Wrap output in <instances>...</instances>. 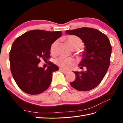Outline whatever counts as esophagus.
<instances>
[{"label": "esophagus", "mask_w": 123, "mask_h": 123, "mask_svg": "<svg viewBox=\"0 0 123 123\" xmlns=\"http://www.w3.org/2000/svg\"><path fill=\"white\" fill-rule=\"evenodd\" d=\"M60 71H61L62 72H63V73H64V74H68V73H69V72L66 71V70H64L63 69H62V68H60Z\"/></svg>", "instance_id": "34e87169"}]
</instances>
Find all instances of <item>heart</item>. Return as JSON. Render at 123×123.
Returning <instances> with one entry per match:
<instances>
[{
	"label": "heart",
	"instance_id": "obj_1",
	"mask_svg": "<svg viewBox=\"0 0 123 123\" xmlns=\"http://www.w3.org/2000/svg\"><path fill=\"white\" fill-rule=\"evenodd\" d=\"M64 39L71 45L73 48L75 49V50L80 49L84 45L82 39L75 35H69L66 36L64 37ZM58 43L59 42L57 40H56L51 44L50 48V51L51 55H54L57 53ZM55 62L62 69H69L75 63V60L74 58L71 57L60 56L55 60Z\"/></svg>",
	"mask_w": 123,
	"mask_h": 123
}]
</instances>
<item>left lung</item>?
<instances>
[{"instance_id": "obj_1", "label": "left lung", "mask_w": 123, "mask_h": 123, "mask_svg": "<svg viewBox=\"0 0 123 123\" xmlns=\"http://www.w3.org/2000/svg\"><path fill=\"white\" fill-rule=\"evenodd\" d=\"M82 39L85 47L79 67H86L85 72H74L76 79L70 83L72 87L80 91H88L98 86L106 74L110 64L112 47L108 37L95 29L81 28L66 30Z\"/></svg>"}]
</instances>
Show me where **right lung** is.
<instances>
[{"mask_svg": "<svg viewBox=\"0 0 123 123\" xmlns=\"http://www.w3.org/2000/svg\"><path fill=\"white\" fill-rule=\"evenodd\" d=\"M62 31L33 30L14 41L10 51V69L19 88L29 94H38L48 88L53 72L59 67L49 62L45 69L39 67L41 59L47 61L52 43L61 37Z\"/></svg>", "mask_w": 123, "mask_h": 123, "instance_id": "obj_1", "label": "right lung"}]
</instances>
